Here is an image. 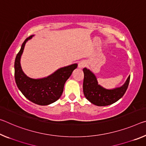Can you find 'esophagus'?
<instances>
[{"instance_id":"esophagus-1","label":"esophagus","mask_w":146,"mask_h":146,"mask_svg":"<svg viewBox=\"0 0 146 146\" xmlns=\"http://www.w3.org/2000/svg\"><path fill=\"white\" fill-rule=\"evenodd\" d=\"M86 66V64H85V62H80L79 64H78V67H79V68H84V67Z\"/></svg>"}]
</instances>
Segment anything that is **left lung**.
<instances>
[{
	"label": "left lung",
	"instance_id": "1",
	"mask_svg": "<svg viewBox=\"0 0 146 146\" xmlns=\"http://www.w3.org/2000/svg\"><path fill=\"white\" fill-rule=\"evenodd\" d=\"M83 92L88 100L97 106H107L114 103L123 97L130 81V76L121 87L106 90L98 84L95 75L86 68L83 69Z\"/></svg>",
	"mask_w": 146,
	"mask_h": 146
}]
</instances>
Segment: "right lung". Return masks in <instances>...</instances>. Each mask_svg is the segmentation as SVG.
Masks as SVG:
<instances>
[{
	"label": "right lung",
	"mask_w": 146,
	"mask_h": 146,
	"mask_svg": "<svg viewBox=\"0 0 146 146\" xmlns=\"http://www.w3.org/2000/svg\"><path fill=\"white\" fill-rule=\"evenodd\" d=\"M32 36H30L24 41L19 52L15 60V80L18 88L25 98L32 103L39 105H47L56 101L62 96L64 86L70 77L77 64L62 68L47 78L33 79L28 77L22 71L20 58L25 45Z\"/></svg>",
	"instance_id": "right-lung-1"
}]
</instances>
